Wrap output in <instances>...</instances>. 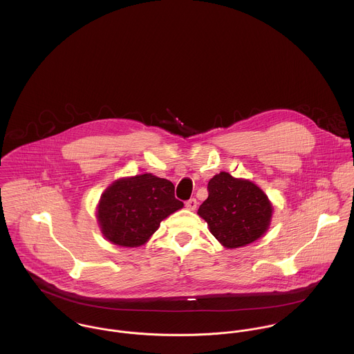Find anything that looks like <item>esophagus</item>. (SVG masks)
<instances>
[{"instance_id":"34e87169","label":"esophagus","mask_w":354,"mask_h":354,"mask_svg":"<svg viewBox=\"0 0 354 354\" xmlns=\"http://www.w3.org/2000/svg\"><path fill=\"white\" fill-rule=\"evenodd\" d=\"M196 205H198V201H196L195 198H192V199H189V201L185 202V207H187L188 209H192V211L196 208Z\"/></svg>"}]
</instances>
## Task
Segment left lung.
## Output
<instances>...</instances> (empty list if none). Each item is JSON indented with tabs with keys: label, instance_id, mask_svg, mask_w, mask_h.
<instances>
[{
	"label": "left lung",
	"instance_id": "8db88e82",
	"mask_svg": "<svg viewBox=\"0 0 354 354\" xmlns=\"http://www.w3.org/2000/svg\"><path fill=\"white\" fill-rule=\"evenodd\" d=\"M207 191L198 212L223 247H244L264 234L272 207L257 185L221 171L208 181Z\"/></svg>",
	"mask_w": 354,
	"mask_h": 354
}]
</instances>
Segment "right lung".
I'll use <instances>...</instances> for the list:
<instances>
[{
  "mask_svg": "<svg viewBox=\"0 0 354 354\" xmlns=\"http://www.w3.org/2000/svg\"><path fill=\"white\" fill-rule=\"evenodd\" d=\"M174 185L152 174L113 183L102 195L98 221L104 237L121 247H140L171 212L183 208Z\"/></svg>",
  "mask_w": 354,
  "mask_h": 354,
  "instance_id": "add662e5",
  "label": "right lung"
}]
</instances>
